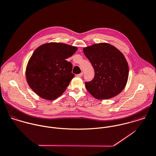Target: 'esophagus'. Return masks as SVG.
<instances>
[{
	"label": "esophagus",
	"mask_w": 156,
	"mask_h": 156,
	"mask_svg": "<svg viewBox=\"0 0 156 156\" xmlns=\"http://www.w3.org/2000/svg\"><path fill=\"white\" fill-rule=\"evenodd\" d=\"M83 75V72H82L81 73H80V74H77V77H82Z\"/></svg>",
	"instance_id": "esophagus-1"
}]
</instances>
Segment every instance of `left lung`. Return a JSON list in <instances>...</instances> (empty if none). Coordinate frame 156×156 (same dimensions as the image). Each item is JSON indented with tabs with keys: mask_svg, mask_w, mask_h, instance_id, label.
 <instances>
[{
	"mask_svg": "<svg viewBox=\"0 0 156 156\" xmlns=\"http://www.w3.org/2000/svg\"><path fill=\"white\" fill-rule=\"evenodd\" d=\"M83 52L94 69V77L85 82L87 90L96 99L112 98L125 88L129 75L128 62L120 50L108 43L83 48Z\"/></svg>",
	"mask_w": 156,
	"mask_h": 156,
	"instance_id": "left-lung-1",
	"label": "left lung"
}]
</instances>
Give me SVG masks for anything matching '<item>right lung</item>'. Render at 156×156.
Returning a JSON list of instances; mask_svg holds the SVG:
<instances>
[{"label":"right lung","instance_id":"1","mask_svg":"<svg viewBox=\"0 0 156 156\" xmlns=\"http://www.w3.org/2000/svg\"><path fill=\"white\" fill-rule=\"evenodd\" d=\"M77 47L63 43L49 42L37 47L30 58L25 70L29 87L40 98L53 101L66 90L74 77L73 65L66 60Z\"/></svg>","mask_w":156,"mask_h":156}]
</instances>
